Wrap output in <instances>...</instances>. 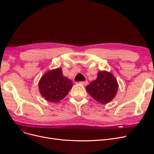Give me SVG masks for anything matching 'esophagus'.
<instances>
[{
  "label": "esophagus",
  "instance_id": "1",
  "mask_svg": "<svg viewBox=\"0 0 154 154\" xmlns=\"http://www.w3.org/2000/svg\"><path fill=\"white\" fill-rule=\"evenodd\" d=\"M80 84H82V85H87V84H88V81H82V82H79Z\"/></svg>",
  "mask_w": 154,
  "mask_h": 154
}]
</instances>
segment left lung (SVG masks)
<instances>
[{
	"label": "left lung",
	"mask_w": 154,
	"mask_h": 154,
	"mask_svg": "<svg viewBox=\"0 0 154 154\" xmlns=\"http://www.w3.org/2000/svg\"><path fill=\"white\" fill-rule=\"evenodd\" d=\"M86 90L97 102L106 104L110 102L116 95L118 83L111 73L106 71L99 72L97 77L88 84Z\"/></svg>",
	"instance_id": "left-lung-1"
}]
</instances>
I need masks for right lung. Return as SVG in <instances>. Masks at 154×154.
I'll return each mask as SVG.
<instances>
[{"label": "right lung", "instance_id": "add662e5", "mask_svg": "<svg viewBox=\"0 0 154 154\" xmlns=\"http://www.w3.org/2000/svg\"><path fill=\"white\" fill-rule=\"evenodd\" d=\"M72 87V81L63 75L60 68L45 73L38 82L40 94L46 100L51 102H57L63 99Z\"/></svg>", "mask_w": 154, "mask_h": 154}]
</instances>
